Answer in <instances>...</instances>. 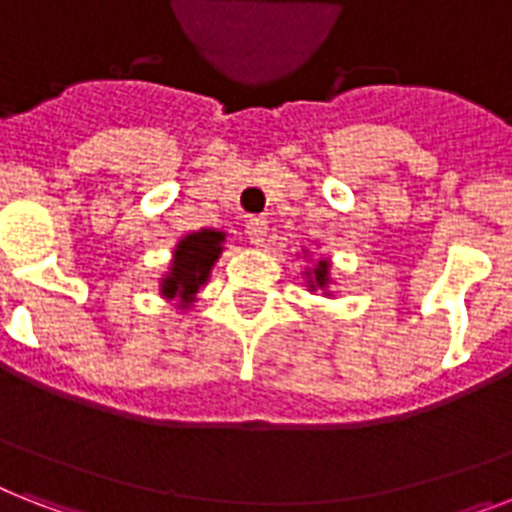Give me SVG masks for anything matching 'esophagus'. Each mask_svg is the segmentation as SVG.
Segmentation results:
<instances>
[{
    "mask_svg": "<svg viewBox=\"0 0 512 512\" xmlns=\"http://www.w3.org/2000/svg\"><path fill=\"white\" fill-rule=\"evenodd\" d=\"M244 231H247V239L255 244V247H260V244L265 242V236H268V226H265L263 218H249Z\"/></svg>",
    "mask_w": 512,
    "mask_h": 512,
    "instance_id": "obj_1",
    "label": "esophagus"
}]
</instances>
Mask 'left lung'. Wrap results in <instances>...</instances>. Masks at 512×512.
Returning a JSON list of instances; mask_svg holds the SVG:
<instances>
[{
	"instance_id": "1",
	"label": "left lung",
	"mask_w": 512,
	"mask_h": 512,
	"mask_svg": "<svg viewBox=\"0 0 512 512\" xmlns=\"http://www.w3.org/2000/svg\"><path fill=\"white\" fill-rule=\"evenodd\" d=\"M326 276H328V263L321 260L318 268H315V286H326Z\"/></svg>"
}]
</instances>
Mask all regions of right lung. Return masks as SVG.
<instances>
[{
    "mask_svg": "<svg viewBox=\"0 0 512 512\" xmlns=\"http://www.w3.org/2000/svg\"><path fill=\"white\" fill-rule=\"evenodd\" d=\"M220 242H223V234L210 231V228H202L197 234L186 236L184 242L178 244L170 276L162 281V294L189 299L197 292L199 284H205L210 268L218 260Z\"/></svg>",
    "mask_w": 512,
    "mask_h": 512,
    "instance_id": "right-lung-1",
    "label": "right lung"
}]
</instances>
